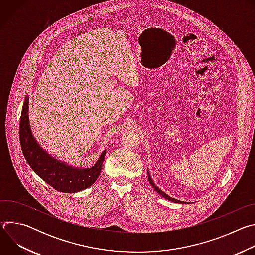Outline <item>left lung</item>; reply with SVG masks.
<instances>
[{
  "instance_id": "1",
  "label": "left lung",
  "mask_w": 255,
  "mask_h": 255,
  "mask_svg": "<svg viewBox=\"0 0 255 255\" xmlns=\"http://www.w3.org/2000/svg\"><path fill=\"white\" fill-rule=\"evenodd\" d=\"M147 173H148V180H149V183L151 184V186L153 187V189L159 194V195H161L163 198H165L166 200H168V201H170V202H174V203H180V204H183L184 202L183 201H179V200H176V199H173V198H171V197H169V196H167L164 192H162L154 183H153V180L151 179V176H150V174H149V170H147ZM186 203V202H185ZM187 204H189V203H187Z\"/></svg>"
}]
</instances>
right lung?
Wrapping results in <instances>:
<instances>
[{
  "label": "right lung",
  "mask_w": 255,
  "mask_h": 255,
  "mask_svg": "<svg viewBox=\"0 0 255 255\" xmlns=\"http://www.w3.org/2000/svg\"><path fill=\"white\" fill-rule=\"evenodd\" d=\"M29 96L22 108L19 136L22 152L33 171L45 183L61 193H78L91 187L100 175L106 150L92 167L69 165L49 155L32 135L29 123Z\"/></svg>",
  "instance_id": "add662e5"
}]
</instances>
